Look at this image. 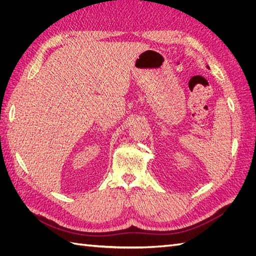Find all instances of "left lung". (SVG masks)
<instances>
[{"mask_svg":"<svg viewBox=\"0 0 256 256\" xmlns=\"http://www.w3.org/2000/svg\"><path fill=\"white\" fill-rule=\"evenodd\" d=\"M207 68H209V67H208V66H207Z\"/></svg>","mask_w":256,"mask_h":256,"instance_id":"8db88e82","label":"left lung"}]
</instances>
